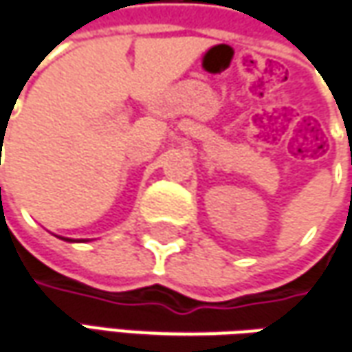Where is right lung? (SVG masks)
I'll list each match as a JSON object with an SVG mask.
<instances>
[{"label":"right lung","mask_w":352,"mask_h":352,"mask_svg":"<svg viewBox=\"0 0 352 352\" xmlns=\"http://www.w3.org/2000/svg\"><path fill=\"white\" fill-rule=\"evenodd\" d=\"M66 241H72V239H66Z\"/></svg>","instance_id":"1"}]
</instances>
